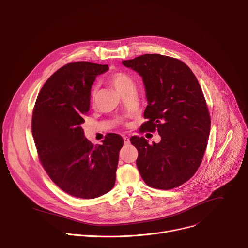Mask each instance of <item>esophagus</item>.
<instances>
[{
	"instance_id": "esophagus-1",
	"label": "esophagus",
	"mask_w": 248,
	"mask_h": 248,
	"mask_svg": "<svg viewBox=\"0 0 248 248\" xmlns=\"http://www.w3.org/2000/svg\"><path fill=\"white\" fill-rule=\"evenodd\" d=\"M124 144H128L129 143V139L127 137H124Z\"/></svg>"
}]
</instances>
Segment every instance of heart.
<instances>
[{
  "mask_svg": "<svg viewBox=\"0 0 248 248\" xmlns=\"http://www.w3.org/2000/svg\"><path fill=\"white\" fill-rule=\"evenodd\" d=\"M108 81L121 94L128 87L133 86L132 79L127 74L123 73V72H116L114 74H111L108 77ZM96 96H97V87H93L91 90V93H90V97H91L92 102L95 101Z\"/></svg>",
  "mask_w": 248,
  "mask_h": 248,
  "instance_id": "obj_1",
  "label": "heart"
}]
</instances>
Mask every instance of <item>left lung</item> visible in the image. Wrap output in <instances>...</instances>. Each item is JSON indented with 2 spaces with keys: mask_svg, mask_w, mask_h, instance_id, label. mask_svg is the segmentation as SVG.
<instances>
[{
  "mask_svg": "<svg viewBox=\"0 0 248 248\" xmlns=\"http://www.w3.org/2000/svg\"><path fill=\"white\" fill-rule=\"evenodd\" d=\"M123 64L143 81L147 107L142 130L157 129L161 140L149 144L133 136L137 165L152 188L170 190L187 182L198 170L211 129V118L201 86L189 67L178 59L144 54Z\"/></svg>",
  "mask_w": 248,
  "mask_h": 248,
  "instance_id": "obj_1",
  "label": "left lung"
}]
</instances>
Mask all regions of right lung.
<instances>
[{
	"label": "right lung",
	"mask_w": 248,
	"mask_h": 248,
	"mask_svg": "<svg viewBox=\"0 0 248 248\" xmlns=\"http://www.w3.org/2000/svg\"><path fill=\"white\" fill-rule=\"evenodd\" d=\"M108 70V65L87 61L64 65L43 85L33 108L31 131L39 160L61 190L77 198L100 197L116 182L124 140L108 133L103 144L95 145L82 128L92 85Z\"/></svg>",
	"instance_id": "obj_1"
}]
</instances>
